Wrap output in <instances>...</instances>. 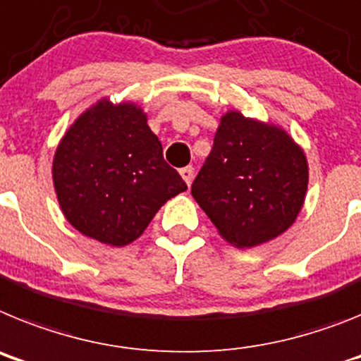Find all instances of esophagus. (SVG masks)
Returning a JSON list of instances; mask_svg holds the SVG:
<instances>
[{
    "label": "esophagus",
    "mask_w": 361,
    "mask_h": 361,
    "mask_svg": "<svg viewBox=\"0 0 361 361\" xmlns=\"http://www.w3.org/2000/svg\"><path fill=\"white\" fill-rule=\"evenodd\" d=\"M180 176L183 178L185 183L190 185V183H192V178H194V169L192 167H183L180 171Z\"/></svg>",
    "instance_id": "obj_1"
}]
</instances>
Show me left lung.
I'll return each instance as SVG.
<instances>
[{
	"mask_svg": "<svg viewBox=\"0 0 361 361\" xmlns=\"http://www.w3.org/2000/svg\"><path fill=\"white\" fill-rule=\"evenodd\" d=\"M305 150L281 125L221 114L211 154L192 183L218 234L236 249H252L283 234L305 203Z\"/></svg>",
	"mask_w": 361,
	"mask_h": 361,
	"instance_id": "1",
	"label": "left lung"
}]
</instances>
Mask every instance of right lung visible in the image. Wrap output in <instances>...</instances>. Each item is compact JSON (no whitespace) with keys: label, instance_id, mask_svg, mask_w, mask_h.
<instances>
[{"label":"right lung","instance_id":"obj_1","mask_svg":"<svg viewBox=\"0 0 361 361\" xmlns=\"http://www.w3.org/2000/svg\"><path fill=\"white\" fill-rule=\"evenodd\" d=\"M59 209L83 236L125 247L187 185L163 159L136 102L99 98L65 130L52 159Z\"/></svg>","mask_w":361,"mask_h":361}]
</instances>
